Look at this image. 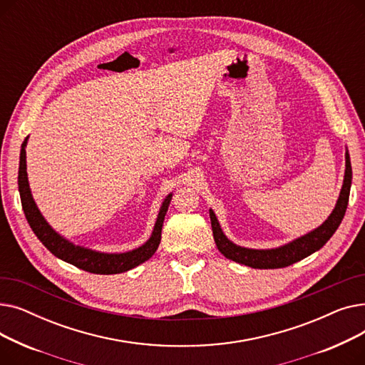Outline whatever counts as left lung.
I'll use <instances>...</instances> for the list:
<instances>
[{
  "instance_id": "obj_1",
  "label": "left lung",
  "mask_w": 365,
  "mask_h": 365,
  "mask_svg": "<svg viewBox=\"0 0 365 365\" xmlns=\"http://www.w3.org/2000/svg\"><path fill=\"white\" fill-rule=\"evenodd\" d=\"M351 183H352V167H351L349 153L346 152V170H344L343 186L340 190L337 204L333 210V213L329 216V219L325 220L319 227H317L315 231L294 240L293 242H289L278 248H272V250H252V248H244V247L235 245L225 237V234L220 229V225L216 219V215L213 213V210H210V220H212L213 237L219 252L225 257L238 262L241 264L255 267V269H277V267L290 266L304 257L311 256L312 253L319 250V248L337 231V227L341 223L343 216L346 213V208H348Z\"/></svg>"
}]
</instances>
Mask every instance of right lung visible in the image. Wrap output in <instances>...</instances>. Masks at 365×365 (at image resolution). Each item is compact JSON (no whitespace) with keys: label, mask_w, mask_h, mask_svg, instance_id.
I'll return each instance as SVG.
<instances>
[{"label":"right lung","mask_w":365,"mask_h":365,"mask_svg":"<svg viewBox=\"0 0 365 365\" xmlns=\"http://www.w3.org/2000/svg\"><path fill=\"white\" fill-rule=\"evenodd\" d=\"M26 140L28 138L22 143L21 163H19V178H17L19 192H21L24 213L26 216V220L31 229L36 235V238L46 245V248L50 253H53L56 257L62 259L63 262H68L76 267H80L83 271H87L91 274H101V275L127 272L153 256L161 241L163 222L168 210V204L171 201V194L164 200L160 208L158 219L155 222V227H153L150 238L142 247L136 248V250L120 253V255H108V253L93 252L80 245H73L72 242L66 241L59 234L53 231L51 226L44 220L40 210H38L35 205V201L31 195L28 173H26V150H25Z\"/></svg>","instance_id":"obj_1"}]
</instances>
